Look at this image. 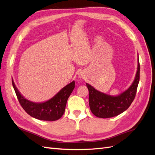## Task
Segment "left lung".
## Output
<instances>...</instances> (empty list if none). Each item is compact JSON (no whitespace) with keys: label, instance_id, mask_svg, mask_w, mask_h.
<instances>
[{"label":"left lung","instance_id":"obj_1","mask_svg":"<svg viewBox=\"0 0 155 155\" xmlns=\"http://www.w3.org/2000/svg\"><path fill=\"white\" fill-rule=\"evenodd\" d=\"M140 65L138 58L137 71L132 84L125 92L117 96L102 93L86 83L89 91L90 108L94 115L99 118H107L117 116L125 111L136 97L140 81Z\"/></svg>","mask_w":155,"mask_h":155}]
</instances>
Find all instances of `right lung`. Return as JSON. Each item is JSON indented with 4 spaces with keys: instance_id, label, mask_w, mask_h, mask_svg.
<instances>
[{
    "instance_id": "obj_1",
    "label": "right lung",
    "mask_w": 155,
    "mask_h": 155,
    "mask_svg": "<svg viewBox=\"0 0 155 155\" xmlns=\"http://www.w3.org/2000/svg\"><path fill=\"white\" fill-rule=\"evenodd\" d=\"M12 81V85L18 100L25 111L33 118L41 120L54 121L60 118L65 112L67 100L75 86L73 81L66 85L48 101L43 103H35L27 100L19 93Z\"/></svg>"
}]
</instances>
